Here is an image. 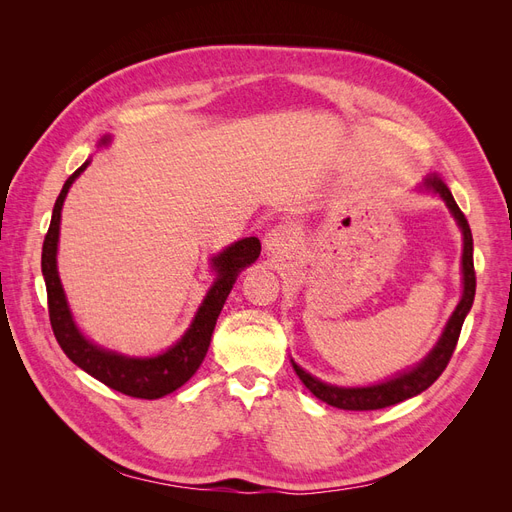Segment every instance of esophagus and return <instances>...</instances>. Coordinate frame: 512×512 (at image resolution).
Returning a JSON list of instances; mask_svg holds the SVG:
<instances>
[{"instance_id": "obj_1", "label": "esophagus", "mask_w": 512, "mask_h": 512, "mask_svg": "<svg viewBox=\"0 0 512 512\" xmlns=\"http://www.w3.org/2000/svg\"><path fill=\"white\" fill-rule=\"evenodd\" d=\"M297 232L292 224H277L265 235V252L273 258H284L294 250Z\"/></svg>"}]
</instances>
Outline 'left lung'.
I'll return each instance as SVG.
<instances>
[{
	"label": "left lung",
	"mask_w": 512,
	"mask_h": 512,
	"mask_svg": "<svg viewBox=\"0 0 512 512\" xmlns=\"http://www.w3.org/2000/svg\"><path fill=\"white\" fill-rule=\"evenodd\" d=\"M418 192H429V194L440 196L444 200V205L448 207V211L453 213V218L461 230V235H463V254H461L463 292H461V299L455 307V312L451 314V318H448L446 327L438 339V344L429 350L425 359L421 363H416L414 367L401 371V374H395L393 378H386L384 382L369 384V386H337V384L318 380L316 376H312L309 371H305L301 365H297L290 359L294 371H297V376L301 378V382L307 386V389L312 391L318 399H322L324 404H329L333 408L380 410L386 406H395V404H399V401L410 399L414 395H421L425 389H429V386L440 378L448 361H451L461 327H463V320H466L468 312L472 309L474 292H476L474 256H472L474 243H472V230H470L466 215L461 213L451 190L446 188V183L436 173L425 177Z\"/></svg>",
	"instance_id": "1"
}]
</instances>
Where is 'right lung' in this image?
Instances as JSON below:
<instances>
[{"instance_id":"add662e5","label":"right lung","mask_w":512,"mask_h":512,"mask_svg":"<svg viewBox=\"0 0 512 512\" xmlns=\"http://www.w3.org/2000/svg\"><path fill=\"white\" fill-rule=\"evenodd\" d=\"M108 143H111V136H104L100 147H106ZM89 162L91 160H87L81 168H76L64 183V188H61L53 207L51 226L42 245V275L46 284V297H49L51 327L57 337V344L66 352L68 359L87 371L89 376L106 384L108 389L138 399H160L188 382L196 374L200 363H203L211 344L215 322H218L228 294L232 286H235L239 273L245 267H250L260 256V241L256 237H245L211 258L215 280L207 290L203 303L196 309L188 331L181 335L177 344L151 356H128L117 350L102 348L87 339L81 329L76 327L57 271L61 209H64V200L72 183L89 166Z\"/></svg>"}]
</instances>
